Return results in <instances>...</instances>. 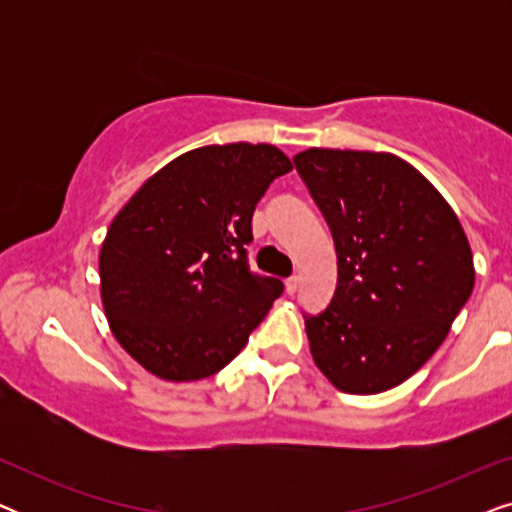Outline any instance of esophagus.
I'll use <instances>...</instances> for the list:
<instances>
[{
	"mask_svg": "<svg viewBox=\"0 0 512 512\" xmlns=\"http://www.w3.org/2000/svg\"><path fill=\"white\" fill-rule=\"evenodd\" d=\"M298 284H300V277L298 275H293V277L286 279V293H291V296H293V293L298 291Z\"/></svg>",
	"mask_w": 512,
	"mask_h": 512,
	"instance_id": "34e87169",
	"label": "esophagus"
}]
</instances>
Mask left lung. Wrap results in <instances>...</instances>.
<instances>
[{
	"label": "left lung",
	"instance_id": "obj_1",
	"mask_svg": "<svg viewBox=\"0 0 512 512\" xmlns=\"http://www.w3.org/2000/svg\"><path fill=\"white\" fill-rule=\"evenodd\" d=\"M296 170L324 214L338 286L305 331L317 368L345 394H380L443 345L475 284L457 214L394 153L307 149Z\"/></svg>",
	"mask_w": 512,
	"mask_h": 512
}]
</instances>
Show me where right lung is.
<instances>
[{
	"mask_svg": "<svg viewBox=\"0 0 512 512\" xmlns=\"http://www.w3.org/2000/svg\"><path fill=\"white\" fill-rule=\"evenodd\" d=\"M272 144H212L174 158L125 202L100 249L109 328L151 375L193 382L226 368L284 284L249 270L251 216L291 172Z\"/></svg>",
	"mask_w": 512,
	"mask_h": 512,
	"instance_id": "right-lung-1",
	"label": "right lung"
}]
</instances>
